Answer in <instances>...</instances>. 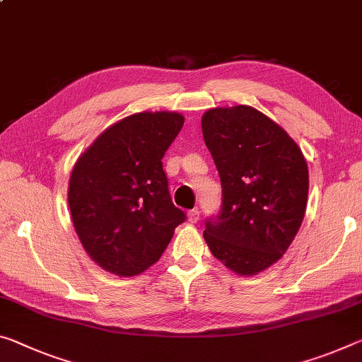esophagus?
<instances>
[{"label":"esophagus","instance_id":"34e87169","mask_svg":"<svg viewBox=\"0 0 362 362\" xmlns=\"http://www.w3.org/2000/svg\"><path fill=\"white\" fill-rule=\"evenodd\" d=\"M187 219H188V222H190V223L198 222V219H199V211H198V209H190V211L187 212Z\"/></svg>","mask_w":362,"mask_h":362}]
</instances>
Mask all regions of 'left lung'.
<instances>
[{
	"label": "left lung",
	"mask_w": 362,
	"mask_h": 362,
	"mask_svg": "<svg viewBox=\"0 0 362 362\" xmlns=\"http://www.w3.org/2000/svg\"><path fill=\"white\" fill-rule=\"evenodd\" d=\"M219 172L222 206L206 221L211 253L238 275H256L288 250L308 204V164L293 139L251 106L214 107L202 117Z\"/></svg>",
	"instance_id": "1"
}]
</instances>
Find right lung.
Returning a JSON list of instances; mask_svg holds the SVG:
<instances>
[{
    "label": "right lung",
    "mask_w": 362,
    "mask_h": 362,
    "mask_svg": "<svg viewBox=\"0 0 362 362\" xmlns=\"http://www.w3.org/2000/svg\"><path fill=\"white\" fill-rule=\"evenodd\" d=\"M185 117L136 112L119 120L74 165L67 202L85 251L105 271L132 277L156 262L187 219L172 203L163 158Z\"/></svg>",
    "instance_id": "1"
}]
</instances>
